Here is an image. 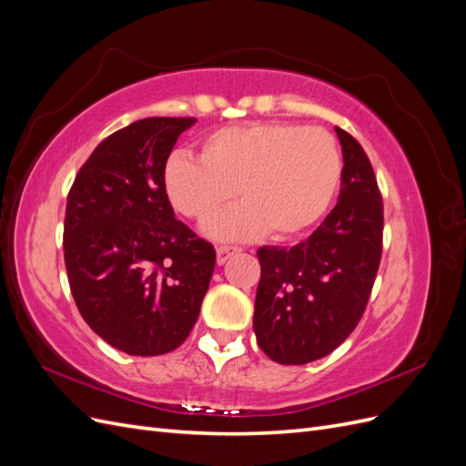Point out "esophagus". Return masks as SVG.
<instances>
[{
	"instance_id": "esophagus-1",
	"label": "esophagus",
	"mask_w": 466,
	"mask_h": 466,
	"mask_svg": "<svg viewBox=\"0 0 466 466\" xmlns=\"http://www.w3.org/2000/svg\"><path fill=\"white\" fill-rule=\"evenodd\" d=\"M243 248L241 247H233V245H219L218 247V264H225L228 262L233 255H237V252H241Z\"/></svg>"
}]
</instances>
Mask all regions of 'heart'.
<instances>
[{"instance_id":"1","label":"heart","mask_w":466,"mask_h":466,"mask_svg":"<svg viewBox=\"0 0 466 466\" xmlns=\"http://www.w3.org/2000/svg\"><path fill=\"white\" fill-rule=\"evenodd\" d=\"M340 177L336 139L289 122L218 130L204 139L200 161L175 153L163 167L167 198L188 219H211L235 194L243 200L208 225V233L223 241L262 231L288 238L309 229L329 209Z\"/></svg>"}]
</instances>
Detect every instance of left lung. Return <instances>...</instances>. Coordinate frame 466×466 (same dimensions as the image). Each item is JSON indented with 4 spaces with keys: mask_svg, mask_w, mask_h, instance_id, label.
Listing matches in <instances>:
<instances>
[{
    "mask_svg": "<svg viewBox=\"0 0 466 466\" xmlns=\"http://www.w3.org/2000/svg\"><path fill=\"white\" fill-rule=\"evenodd\" d=\"M342 188L315 233L291 248L262 247L255 334L281 365L329 356L358 327L383 252V198L373 167L354 136L338 128Z\"/></svg>",
    "mask_w": 466,
    "mask_h": 466,
    "instance_id": "8db88e82",
    "label": "left lung"
}]
</instances>
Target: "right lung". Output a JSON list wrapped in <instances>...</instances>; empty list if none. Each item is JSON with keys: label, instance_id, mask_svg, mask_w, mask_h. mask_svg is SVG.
<instances>
[{"label": "right lung", "instance_id": "add662e5", "mask_svg": "<svg viewBox=\"0 0 466 466\" xmlns=\"http://www.w3.org/2000/svg\"><path fill=\"white\" fill-rule=\"evenodd\" d=\"M196 118L132 122L95 147L67 194L64 260L79 313L106 344L161 356L200 315L216 248L175 219L163 167Z\"/></svg>", "mask_w": 466, "mask_h": 466}]
</instances>
